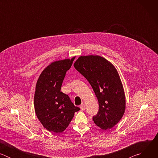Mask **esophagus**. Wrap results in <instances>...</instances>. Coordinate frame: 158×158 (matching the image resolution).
Here are the masks:
<instances>
[{
  "mask_svg": "<svg viewBox=\"0 0 158 158\" xmlns=\"http://www.w3.org/2000/svg\"><path fill=\"white\" fill-rule=\"evenodd\" d=\"M80 108H81V109L82 110H85V105H84V104H82L80 106Z\"/></svg>",
  "mask_w": 158,
  "mask_h": 158,
  "instance_id": "obj_1",
  "label": "esophagus"
}]
</instances>
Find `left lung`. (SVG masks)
<instances>
[{"label": "left lung", "mask_w": 158, "mask_h": 158, "mask_svg": "<svg viewBox=\"0 0 158 158\" xmlns=\"http://www.w3.org/2000/svg\"><path fill=\"white\" fill-rule=\"evenodd\" d=\"M74 66L91 84L98 98L99 107L93 118L94 123L104 130L114 127L126 108L124 89L117 70L99 56H81Z\"/></svg>", "instance_id": "1"}]
</instances>
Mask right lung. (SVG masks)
Listing matches in <instances>:
<instances>
[{
	"instance_id": "obj_1",
	"label": "right lung",
	"mask_w": 158,
	"mask_h": 158,
	"mask_svg": "<svg viewBox=\"0 0 158 158\" xmlns=\"http://www.w3.org/2000/svg\"><path fill=\"white\" fill-rule=\"evenodd\" d=\"M74 59L51 63L40 74L35 87L34 108L37 118L47 130L63 132L70 124L74 112L80 110L68 95L60 91L66 72Z\"/></svg>"
}]
</instances>
